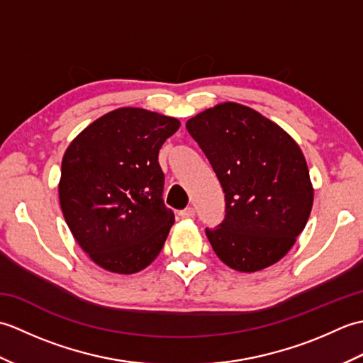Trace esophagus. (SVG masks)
<instances>
[{"label": "esophagus", "instance_id": "esophagus-1", "mask_svg": "<svg viewBox=\"0 0 363 363\" xmlns=\"http://www.w3.org/2000/svg\"><path fill=\"white\" fill-rule=\"evenodd\" d=\"M181 218H194L195 217V209L194 207H186V209L179 212Z\"/></svg>", "mask_w": 363, "mask_h": 363}]
</instances>
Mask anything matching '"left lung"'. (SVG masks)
Masks as SVG:
<instances>
[{
  "label": "left lung",
  "instance_id": "1",
  "mask_svg": "<svg viewBox=\"0 0 363 363\" xmlns=\"http://www.w3.org/2000/svg\"><path fill=\"white\" fill-rule=\"evenodd\" d=\"M225 191L226 215L206 229L228 267L254 273L281 260L303 233L313 204L298 143L257 111L221 103L186 125Z\"/></svg>",
  "mask_w": 363,
  "mask_h": 363
}]
</instances>
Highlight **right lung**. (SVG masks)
Listing matches in <instances>:
<instances>
[{
    "instance_id": "right-lung-1",
    "label": "right lung",
    "mask_w": 363,
    "mask_h": 363,
    "mask_svg": "<svg viewBox=\"0 0 363 363\" xmlns=\"http://www.w3.org/2000/svg\"><path fill=\"white\" fill-rule=\"evenodd\" d=\"M181 123L120 107L89 125L68 146L59 201L74 240L107 272H142L164 248L174 213L164 204L159 150Z\"/></svg>"
}]
</instances>
